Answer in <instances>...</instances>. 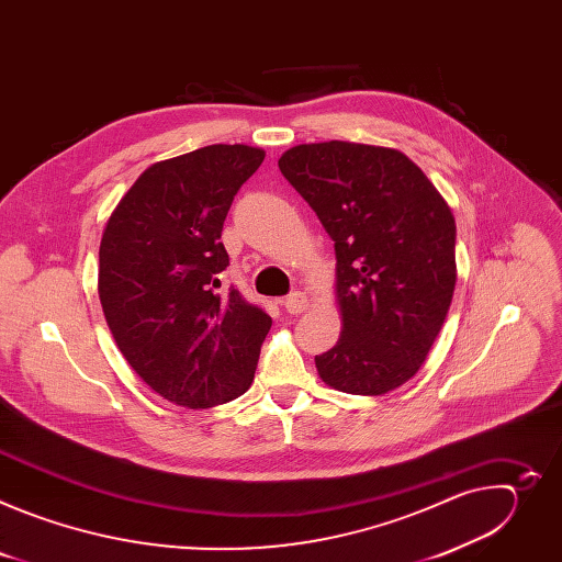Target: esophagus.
<instances>
[{"label":"esophagus","mask_w":562,"mask_h":562,"mask_svg":"<svg viewBox=\"0 0 562 562\" xmlns=\"http://www.w3.org/2000/svg\"><path fill=\"white\" fill-rule=\"evenodd\" d=\"M284 308H286L289 313H293V315L304 313V311L308 308V297H306L302 291H293L291 295L284 297Z\"/></svg>","instance_id":"obj_1"}]
</instances>
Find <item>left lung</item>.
<instances>
[{
  "label": "left lung",
  "mask_w": 562,
  "mask_h": 562,
  "mask_svg": "<svg viewBox=\"0 0 562 562\" xmlns=\"http://www.w3.org/2000/svg\"><path fill=\"white\" fill-rule=\"evenodd\" d=\"M336 245L342 331L315 356L331 389L382 395L431 351L456 289V220L429 178L397 148L297 144L278 159Z\"/></svg>",
  "instance_id": "1"
}]
</instances>
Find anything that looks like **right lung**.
Wrapping results in <instances>:
<instances>
[{"label":"right lung","mask_w":562,"mask_h":562,"mask_svg":"<svg viewBox=\"0 0 562 562\" xmlns=\"http://www.w3.org/2000/svg\"><path fill=\"white\" fill-rule=\"evenodd\" d=\"M265 150L211 144L150 165L111 213L100 243L98 293L113 340L165 400L209 409L243 395L271 317L235 289L222 224Z\"/></svg>","instance_id":"right-lung-1"}]
</instances>
